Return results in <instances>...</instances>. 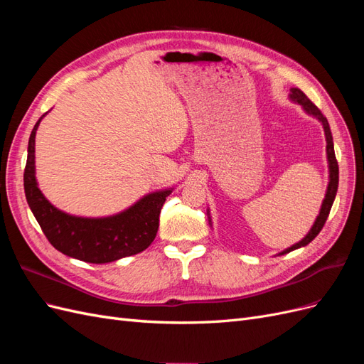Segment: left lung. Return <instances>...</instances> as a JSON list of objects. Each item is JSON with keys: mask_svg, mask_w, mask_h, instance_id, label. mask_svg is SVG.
Returning a JSON list of instances; mask_svg holds the SVG:
<instances>
[{"mask_svg": "<svg viewBox=\"0 0 364 364\" xmlns=\"http://www.w3.org/2000/svg\"><path fill=\"white\" fill-rule=\"evenodd\" d=\"M290 98H291L293 102L299 103L304 107V111L306 114L316 117L318 121H321L322 126H323L325 138H326V158H328V167H329V183H328L325 199H323V203H322V208H321V213H318L313 228L310 229V232H308L305 235V238H302L299 243H296L291 247L282 250L279 255H284V253H289V252H291L294 249L304 247L308 243H311V241L317 237V234L321 232L325 222H326V218L329 215V211H331V206L334 203L337 188H338V164H337V159H336L334 142H333V135H331V129H329V124H328V119L323 117V114L321 111H318L317 106L313 105V102L310 100V98H308L301 90H297V87H291V90H290ZM209 222H211V220H209Z\"/></svg>", "mask_w": 364, "mask_h": 364, "instance_id": "1", "label": "left lung"}]
</instances>
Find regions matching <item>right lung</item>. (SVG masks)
I'll return each mask as SVG.
<instances>
[{
	"label": "right lung",
	"mask_w": 364,
	"mask_h": 364,
	"mask_svg": "<svg viewBox=\"0 0 364 364\" xmlns=\"http://www.w3.org/2000/svg\"><path fill=\"white\" fill-rule=\"evenodd\" d=\"M43 117L38 119L28 139L24 191L33 215L53 247L92 264L112 262L146 250L156 237L162 205L173 190L150 193L111 217L87 218L60 211L43 197L35 176V136Z\"/></svg>",
	"instance_id": "obj_1"
}]
</instances>
